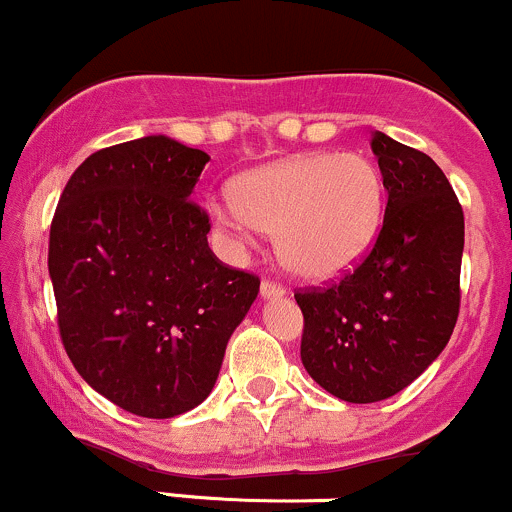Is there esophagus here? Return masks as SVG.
<instances>
[{"instance_id":"esophagus-1","label":"esophagus","mask_w":512,"mask_h":512,"mask_svg":"<svg viewBox=\"0 0 512 512\" xmlns=\"http://www.w3.org/2000/svg\"><path fill=\"white\" fill-rule=\"evenodd\" d=\"M285 288L280 283H273V280H263L261 283V298L263 300H273V298H283Z\"/></svg>"}]
</instances>
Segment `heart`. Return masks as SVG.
Here are the masks:
<instances>
[{
    "instance_id": "obj_1",
    "label": "heart",
    "mask_w": 512,
    "mask_h": 512,
    "mask_svg": "<svg viewBox=\"0 0 512 512\" xmlns=\"http://www.w3.org/2000/svg\"><path fill=\"white\" fill-rule=\"evenodd\" d=\"M386 188L356 153H307L241 175L234 195L210 207L236 249L278 234V256L293 276L327 283L346 276L381 232Z\"/></svg>"
}]
</instances>
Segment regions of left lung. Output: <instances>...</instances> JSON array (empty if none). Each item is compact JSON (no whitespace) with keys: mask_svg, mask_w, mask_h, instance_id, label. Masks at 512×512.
Listing matches in <instances>:
<instances>
[{"mask_svg":"<svg viewBox=\"0 0 512 512\" xmlns=\"http://www.w3.org/2000/svg\"><path fill=\"white\" fill-rule=\"evenodd\" d=\"M388 190L371 254L327 290L295 295L300 359L312 381L346 403H378L408 388L442 354L459 317L464 212L427 153L373 131Z\"/></svg>","mask_w":512,"mask_h":512,"instance_id":"8db88e82","label":"left lung"}]
</instances>
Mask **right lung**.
<instances>
[{
  "mask_svg": "<svg viewBox=\"0 0 512 512\" xmlns=\"http://www.w3.org/2000/svg\"><path fill=\"white\" fill-rule=\"evenodd\" d=\"M210 156L153 134L102 148L65 185L48 273L63 346L97 393L151 420L212 393L261 280L207 244L192 190Z\"/></svg>",
  "mask_w": 512,
  "mask_h": 512,
  "instance_id": "add662e5",
  "label": "right lung"
}]
</instances>
